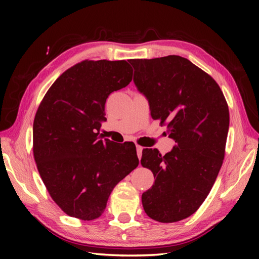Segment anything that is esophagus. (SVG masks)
<instances>
[{
	"label": "esophagus",
	"mask_w": 259,
	"mask_h": 259,
	"mask_svg": "<svg viewBox=\"0 0 259 259\" xmlns=\"http://www.w3.org/2000/svg\"><path fill=\"white\" fill-rule=\"evenodd\" d=\"M137 155H138L139 159L141 158V155H142V147L138 145H137Z\"/></svg>",
	"instance_id": "obj_1"
}]
</instances>
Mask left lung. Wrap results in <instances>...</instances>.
<instances>
[{"label": "left lung", "instance_id": "8db88e82", "mask_svg": "<svg viewBox=\"0 0 259 259\" xmlns=\"http://www.w3.org/2000/svg\"><path fill=\"white\" fill-rule=\"evenodd\" d=\"M134 81L149 101L153 120L167 125L171 151L142 150L155 183L142 194L146 213L159 223L191 216L205 201L225 158L229 110L218 83L188 59H131Z\"/></svg>", "mask_w": 259, "mask_h": 259}]
</instances>
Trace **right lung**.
<instances>
[{
  "label": "right lung",
  "instance_id": "right-lung-1",
  "mask_svg": "<svg viewBox=\"0 0 259 259\" xmlns=\"http://www.w3.org/2000/svg\"><path fill=\"white\" fill-rule=\"evenodd\" d=\"M125 60H84L59 76L33 122V156L53 201L68 216H101L114 186L139 163L133 142L99 139L104 104L133 80Z\"/></svg>",
  "mask_w": 259,
  "mask_h": 259
}]
</instances>
